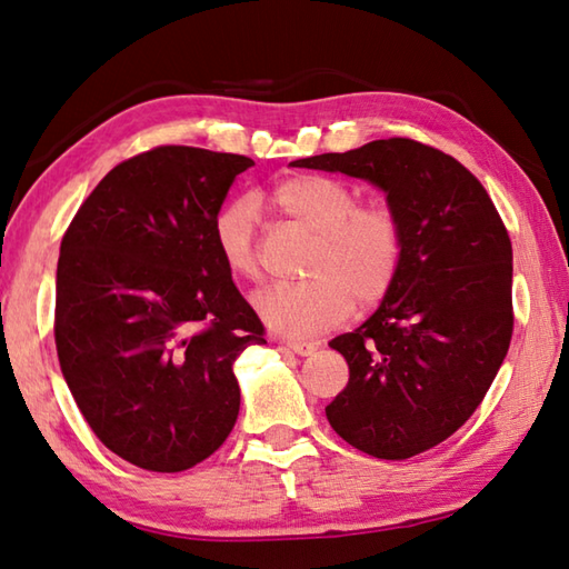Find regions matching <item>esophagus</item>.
Here are the masks:
<instances>
[{
    "instance_id": "obj_1",
    "label": "esophagus",
    "mask_w": 569,
    "mask_h": 569,
    "mask_svg": "<svg viewBox=\"0 0 569 569\" xmlns=\"http://www.w3.org/2000/svg\"><path fill=\"white\" fill-rule=\"evenodd\" d=\"M282 345L287 349H292L295 353H299V357H309V353L317 351V347L312 345V341H305V339H287V341H282Z\"/></svg>"
}]
</instances>
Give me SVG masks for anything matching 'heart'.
I'll list each match as a JSON object with an SVG mask.
<instances>
[{
	"instance_id": "1",
	"label": "heart",
	"mask_w": 569,
	"mask_h": 569,
	"mask_svg": "<svg viewBox=\"0 0 569 569\" xmlns=\"http://www.w3.org/2000/svg\"><path fill=\"white\" fill-rule=\"evenodd\" d=\"M272 202L289 220L315 234L299 284H274L254 297L257 315L270 329L309 337L345 321L353 309L373 307L391 292L403 262V222L389 202H359L345 180L305 173L282 180ZM212 240L232 277L257 280V206L234 198L212 220Z\"/></svg>"
}]
</instances>
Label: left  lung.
Masks as SVG:
<instances>
[{"label":"left lung","instance_id":"left-lung-1","mask_svg":"<svg viewBox=\"0 0 569 569\" xmlns=\"http://www.w3.org/2000/svg\"><path fill=\"white\" fill-rule=\"evenodd\" d=\"M363 178L403 222L391 292L329 341L349 383L327 406L359 451L403 460L446 441L483 401L512 337V244L486 188L453 156L411 138L292 160Z\"/></svg>","mask_w":569,"mask_h":569}]
</instances>
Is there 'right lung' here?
<instances>
[{
	"label": "right lung",
	"mask_w": 569,
	"mask_h": 569,
	"mask_svg": "<svg viewBox=\"0 0 569 569\" xmlns=\"http://www.w3.org/2000/svg\"><path fill=\"white\" fill-rule=\"evenodd\" d=\"M252 158L158 146L118 163L63 232L53 339L96 438L153 473L212 456L240 411L232 363L264 327L212 220Z\"/></svg>",
	"instance_id": "obj_1"
}]
</instances>
